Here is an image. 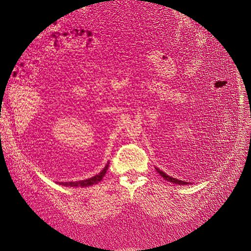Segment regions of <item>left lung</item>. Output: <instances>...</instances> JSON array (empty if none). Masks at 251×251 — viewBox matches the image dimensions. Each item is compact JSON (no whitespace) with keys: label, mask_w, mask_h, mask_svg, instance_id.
<instances>
[{"label":"left lung","mask_w":251,"mask_h":251,"mask_svg":"<svg viewBox=\"0 0 251 251\" xmlns=\"http://www.w3.org/2000/svg\"><path fill=\"white\" fill-rule=\"evenodd\" d=\"M155 169H156V171L160 174V176L164 177V179H166V180H168V181H170V182H173V183H176V184H183V185L191 183V182H187V181H183V180H179V179H177V178H173V177L167 175L165 172L160 171L159 169H157V168H155Z\"/></svg>","instance_id":"8db88e82"}]
</instances>
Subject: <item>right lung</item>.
<instances>
[{"label": "right lung", "instance_id": "obj_1", "mask_svg": "<svg viewBox=\"0 0 251 251\" xmlns=\"http://www.w3.org/2000/svg\"><path fill=\"white\" fill-rule=\"evenodd\" d=\"M108 165L109 163H107V165L105 166V168L102 170V171L96 176H93L92 178H88V179H85V180H81V181H69V182H60V184L62 185H66V187H81V188H84V187H90V185H93V184H97L98 183L102 178L103 176L105 175V173H106V170L108 169Z\"/></svg>", "mask_w": 251, "mask_h": 251}]
</instances>
